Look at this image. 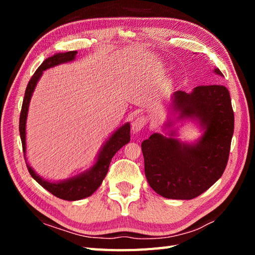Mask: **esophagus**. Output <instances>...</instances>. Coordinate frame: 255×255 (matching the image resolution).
Instances as JSON below:
<instances>
[{
    "label": "esophagus",
    "mask_w": 255,
    "mask_h": 255,
    "mask_svg": "<svg viewBox=\"0 0 255 255\" xmlns=\"http://www.w3.org/2000/svg\"><path fill=\"white\" fill-rule=\"evenodd\" d=\"M145 125V119L143 117H137L134 121L131 123V129L134 133L139 132L143 126Z\"/></svg>",
    "instance_id": "34e87169"
}]
</instances>
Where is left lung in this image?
<instances>
[{
    "label": "left lung",
    "instance_id": "1",
    "mask_svg": "<svg viewBox=\"0 0 255 255\" xmlns=\"http://www.w3.org/2000/svg\"><path fill=\"white\" fill-rule=\"evenodd\" d=\"M216 74L224 77L218 68ZM173 118L141 143L144 174L155 193L170 199H192L214 185L223 175L229 158L235 115L228 89L202 85L171 97ZM191 120L202 132L193 143L178 138L176 122Z\"/></svg>",
    "mask_w": 255,
    "mask_h": 255
}]
</instances>
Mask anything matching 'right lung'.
Here are the masks:
<instances>
[{"label":"right lung","instance_id":"right-lung-1","mask_svg":"<svg viewBox=\"0 0 255 255\" xmlns=\"http://www.w3.org/2000/svg\"><path fill=\"white\" fill-rule=\"evenodd\" d=\"M77 53L78 51L58 52L53 56L47 58L40 64L39 68L36 70V72L29 80L28 84H27L19 117V134L21 144H23V152L26 165L29 174L38 184H40L42 187L47 189L48 192H50L52 195H55L56 197L64 200H70V202H74V200H80L91 196L101 186L103 180L105 178L113 156L115 155L119 149L130 141V124L125 123L121 127L117 128L107 138L106 141L103 143L94 160V163L88 170L81 172L78 175L62 181L46 180V178L38 174L28 163L26 156V122L27 115H28L29 103L32 93H34L36 89V85L38 81L40 80L44 71L50 68L60 66V64L63 63L72 62L73 60H75Z\"/></svg>","mask_w":255,"mask_h":255}]
</instances>
